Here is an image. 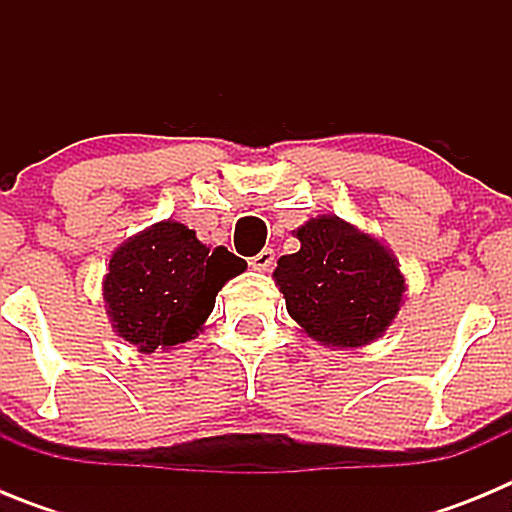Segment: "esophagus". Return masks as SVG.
<instances>
[{
    "label": "esophagus",
    "instance_id": "obj_1",
    "mask_svg": "<svg viewBox=\"0 0 512 512\" xmlns=\"http://www.w3.org/2000/svg\"><path fill=\"white\" fill-rule=\"evenodd\" d=\"M274 261H277V253H274V248H264V251L256 253V256L251 259V269L269 271L271 266H274Z\"/></svg>",
    "mask_w": 512,
    "mask_h": 512
}]
</instances>
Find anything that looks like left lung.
Here are the masks:
<instances>
[{
    "label": "left lung",
    "mask_w": 512,
    "mask_h": 512,
    "mask_svg": "<svg viewBox=\"0 0 512 512\" xmlns=\"http://www.w3.org/2000/svg\"><path fill=\"white\" fill-rule=\"evenodd\" d=\"M295 233L300 251L274 269L289 315L323 346L356 348L382 336L405 295L390 248L336 215L312 217Z\"/></svg>",
    "instance_id": "1"
}]
</instances>
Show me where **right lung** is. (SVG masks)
<instances>
[{"mask_svg":"<svg viewBox=\"0 0 512 512\" xmlns=\"http://www.w3.org/2000/svg\"><path fill=\"white\" fill-rule=\"evenodd\" d=\"M246 261L228 248L215 251L176 220L151 225L122 243L104 277L112 328L140 354L187 343L202 330L228 279Z\"/></svg>","mask_w":512,"mask_h":512,"instance_id":"right-lung-1","label":"right lung"}]
</instances>
